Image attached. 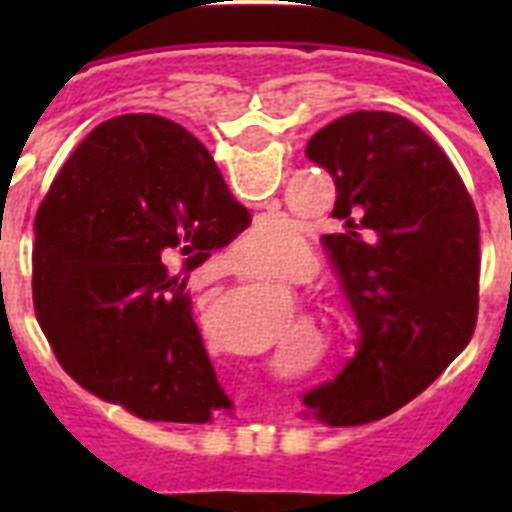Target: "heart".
<instances>
[{
    "label": "heart",
    "mask_w": 512,
    "mask_h": 512,
    "mask_svg": "<svg viewBox=\"0 0 512 512\" xmlns=\"http://www.w3.org/2000/svg\"><path fill=\"white\" fill-rule=\"evenodd\" d=\"M279 228L281 223H276V220H260V223L244 236L241 244L252 249V252H257V255H260V252H268V249H276L279 247V241H289V236H284ZM311 265V252L303 247H295L289 249V252H284V255L273 263V276L284 281H297L303 279V276H308Z\"/></svg>",
    "instance_id": "heart-1"
}]
</instances>
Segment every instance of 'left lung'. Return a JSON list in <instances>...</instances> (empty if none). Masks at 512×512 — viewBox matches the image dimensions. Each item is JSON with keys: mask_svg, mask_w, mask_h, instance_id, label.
<instances>
[{"mask_svg": "<svg viewBox=\"0 0 512 512\" xmlns=\"http://www.w3.org/2000/svg\"><path fill=\"white\" fill-rule=\"evenodd\" d=\"M305 156L335 177L337 231L321 241L361 340L335 382L303 401L329 425L382 420L473 337L476 207L436 140L390 111L340 116L308 140Z\"/></svg>", "mask_w": 512, "mask_h": 512, "instance_id": "8db88e82", "label": "left lung"}]
</instances>
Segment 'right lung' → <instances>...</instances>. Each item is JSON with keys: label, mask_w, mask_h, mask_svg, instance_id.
I'll list each match as a JSON object with an SVG mask.
<instances>
[{"label": "right lung", "mask_w": 512, "mask_h": 512, "mask_svg": "<svg viewBox=\"0 0 512 512\" xmlns=\"http://www.w3.org/2000/svg\"><path fill=\"white\" fill-rule=\"evenodd\" d=\"M249 225L180 124L124 114L79 143L34 220V311L84 390L151 422H209L217 382L188 273Z\"/></svg>", "instance_id": "1"}]
</instances>
